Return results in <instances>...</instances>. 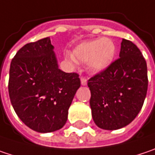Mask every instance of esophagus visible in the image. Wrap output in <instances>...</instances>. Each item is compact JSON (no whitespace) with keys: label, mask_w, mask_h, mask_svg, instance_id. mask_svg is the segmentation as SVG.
<instances>
[{"label":"esophagus","mask_w":155,"mask_h":155,"mask_svg":"<svg viewBox=\"0 0 155 155\" xmlns=\"http://www.w3.org/2000/svg\"><path fill=\"white\" fill-rule=\"evenodd\" d=\"M81 85H87V79L85 77H81Z\"/></svg>","instance_id":"1"}]
</instances>
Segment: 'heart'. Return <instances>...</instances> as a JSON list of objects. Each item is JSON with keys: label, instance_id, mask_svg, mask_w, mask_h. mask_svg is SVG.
<instances>
[{"label": "heart", "instance_id": "1", "mask_svg": "<svg viewBox=\"0 0 155 155\" xmlns=\"http://www.w3.org/2000/svg\"><path fill=\"white\" fill-rule=\"evenodd\" d=\"M116 45L109 38H102L84 41L76 45L68 55L69 60L87 63V69L92 73H100L110 67L116 55Z\"/></svg>", "mask_w": 155, "mask_h": 155}]
</instances>
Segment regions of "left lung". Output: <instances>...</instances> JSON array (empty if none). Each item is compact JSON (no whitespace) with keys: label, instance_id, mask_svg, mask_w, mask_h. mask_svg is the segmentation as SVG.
Segmentation results:
<instances>
[{"label":"left lung","instance_id":"left-lung-1","mask_svg":"<svg viewBox=\"0 0 155 155\" xmlns=\"http://www.w3.org/2000/svg\"><path fill=\"white\" fill-rule=\"evenodd\" d=\"M87 86L96 125L110 131L123 128L137 117L147 96L146 59L136 45L123 38L119 58L90 78Z\"/></svg>","mask_w":155,"mask_h":155}]
</instances>
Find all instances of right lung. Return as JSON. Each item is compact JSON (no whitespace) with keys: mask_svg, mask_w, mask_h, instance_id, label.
<instances>
[{"mask_svg":"<svg viewBox=\"0 0 155 155\" xmlns=\"http://www.w3.org/2000/svg\"><path fill=\"white\" fill-rule=\"evenodd\" d=\"M80 86L77 73L59 69L50 38L26 44L12 59L10 102L19 118L36 132H54L65 125Z\"/></svg>","mask_w":155,"mask_h":155,"instance_id":"add662e5","label":"right lung"}]
</instances>
